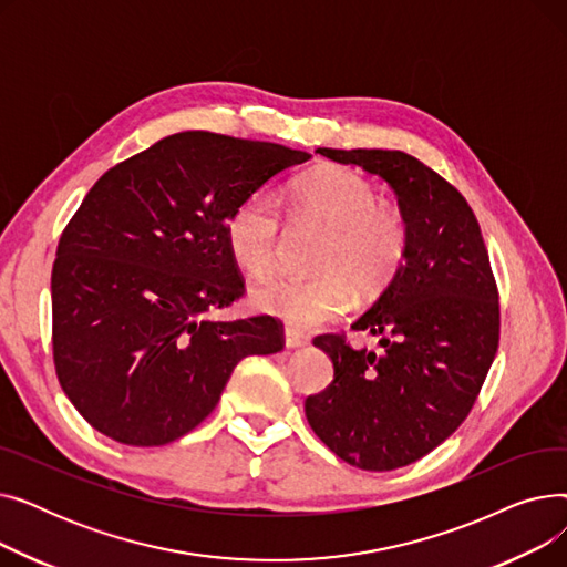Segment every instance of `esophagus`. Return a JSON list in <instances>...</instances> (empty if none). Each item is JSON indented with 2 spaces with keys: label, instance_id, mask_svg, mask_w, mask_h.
Segmentation results:
<instances>
[{
  "label": "esophagus",
  "instance_id": "1",
  "mask_svg": "<svg viewBox=\"0 0 567 567\" xmlns=\"http://www.w3.org/2000/svg\"><path fill=\"white\" fill-rule=\"evenodd\" d=\"M306 344H308V336L293 331V329L285 331V347L287 349H299V347H306Z\"/></svg>",
  "mask_w": 567,
  "mask_h": 567
}]
</instances>
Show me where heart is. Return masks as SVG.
I'll return each instance as SVG.
<instances>
[{"label": "heart", "mask_w": 567, "mask_h": 567, "mask_svg": "<svg viewBox=\"0 0 567 567\" xmlns=\"http://www.w3.org/2000/svg\"><path fill=\"white\" fill-rule=\"evenodd\" d=\"M291 212L299 220L329 227L319 257V276H278L255 289L252 303L299 329H315L340 319L361 299H379L404 266L409 227L393 208L379 206L372 182L347 167H323L289 193ZM234 261L255 278L274 271L282 248V218L274 197L252 193L238 204L225 225Z\"/></svg>", "instance_id": "obj_1"}]
</instances>
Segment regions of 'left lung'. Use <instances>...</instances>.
<instances>
[{"label": "left lung", "mask_w": 567, "mask_h": 567, "mask_svg": "<svg viewBox=\"0 0 567 567\" xmlns=\"http://www.w3.org/2000/svg\"><path fill=\"white\" fill-rule=\"evenodd\" d=\"M381 176L409 227L398 280L355 321L381 351L317 336L333 381L306 400L315 434L351 466L393 471L425 457L468 415L498 349V291L462 193L404 152L317 148Z\"/></svg>", "instance_id": "1"}]
</instances>
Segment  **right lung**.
Returning a JSON list of instances; mask_svg holds the SVG:
<instances>
[{
  "instance_id": "obj_1",
  "label": "right lung",
  "mask_w": 567,
  "mask_h": 567,
  "mask_svg": "<svg viewBox=\"0 0 567 567\" xmlns=\"http://www.w3.org/2000/svg\"><path fill=\"white\" fill-rule=\"evenodd\" d=\"M306 152L186 131L107 169L52 266L56 379L82 419L126 445H165L212 413L236 363L285 347L268 315L214 321L244 296L234 208Z\"/></svg>"
}]
</instances>
